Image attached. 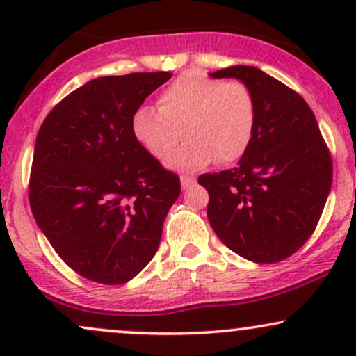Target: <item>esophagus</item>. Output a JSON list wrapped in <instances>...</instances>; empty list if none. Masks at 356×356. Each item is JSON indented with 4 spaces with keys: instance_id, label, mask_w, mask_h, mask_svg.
I'll use <instances>...</instances> for the list:
<instances>
[{
    "instance_id": "esophagus-1",
    "label": "esophagus",
    "mask_w": 356,
    "mask_h": 356,
    "mask_svg": "<svg viewBox=\"0 0 356 356\" xmlns=\"http://www.w3.org/2000/svg\"><path fill=\"white\" fill-rule=\"evenodd\" d=\"M194 184H195V179L194 177H189V175H182V177H181V186H182L184 191L191 189V187L194 186Z\"/></svg>"
}]
</instances>
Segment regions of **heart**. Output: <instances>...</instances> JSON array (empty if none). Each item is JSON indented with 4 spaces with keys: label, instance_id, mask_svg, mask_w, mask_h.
<instances>
[{
    "label": "heart",
    "instance_id": "1",
    "mask_svg": "<svg viewBox=\"0 0 356 356\" xmlns=\"http://www.w3.org/2000/svg\"><path fill=\"white\" fill-rule=\"evenodd\" d=\"M157 107L159 112L136 110L132 134L157 161L172 152L182 134L184 145L167 159V167L179 172H195L214 161H239L254 136L256 100L243 81L187 72L162 90Z\"/></svg>",
    "mask_w": 356,
    "mask_h": 356
}]
</instances>
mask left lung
Listing matches in <instances>:
<instances>
[{
	"label": "left lung",
	"mask_w": 356,
	"mask_h": 356,
	"mask_svg": "<svg viewBox=\"0 0 356 356\" xmlns=\"http://www.w3.org/2000/svg\"><path fill=\"white\" fill-rule=\"evenodd\" d=\"M236 79L256 100V129L238 167L202 174L218 238L252 263H280L313 234L332 189V155L314 113L295 90L256 67L209 73Z\"/></svg>",
	"instance_id": "1"
}]
</instances>
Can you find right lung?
I'll use <instances>...</instances> for the list:
<instances>
[{
  "mask_svg": "<svg viewBox=\"0 0 356 356\" xmlns=\"http://www.w3.org/2000/svg\"><path fill=\"white\" fill-rule=\"evenodd\" d=\"M169 72L87 81L48 113L36 136L30 206L61 259L80 276L124 284L150 263L181 194L132 134V115Z\"/></svg>",
  "mask_w": 356,
  "mask_h": 356,
  "instance_id": "obj_1",
  "label": "right lung"
}]
</instances>
